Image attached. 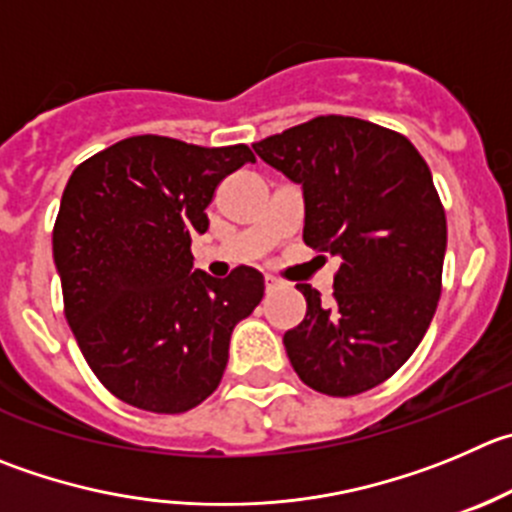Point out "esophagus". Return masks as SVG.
Instances as JSON below:
<instances>
[{"instance_id": "34e87169", "label": "esophagus", "mask_w": 512, "mask_h": 512, "mask_svg": "<svg viewBox=\"0 0 512 512\" xmlns=\"http://www.w3.org/2000/svg\"><path fill=\"white\" fill-rule=\"evenodd\" d=\"M264 284H266V291H276V289H281V286H284V281L281 279H276V276H271V274H266L264 276Z\"/></svg>"}]
</instances>
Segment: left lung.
<instances>
[{
	"instance_id": "obj_1",
	"label": "left lung",
	"mask_w": 512,
	"mask_h": 512,
	"mask_svg": "<svg viewBox=\"0 0 512 512\" xmlns=\"http://www.w3.org/2000/svg\"><path fill=\"white\" fill-rule=\"evenodd\" d=\"M304 193V243L342 259L332 301L296 289L306 316L284 334L294 372L329 397L392 377L425 337L442 291L447 221L405 135L321 115L253 145Z\"/></svg>"
}]
</instances>
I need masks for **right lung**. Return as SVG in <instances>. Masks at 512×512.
<instances>
[{"mask_svg":"<svg viewBox=\"0 0 512 512\" xmlns=\"http://www.w3.org/2000/svg\"><path fill=\"white\" fill-rule=\"evenodd\" d=\"M248 145L201 148L135 135L72 170L52 231L65 316L95 377L138 410L178 415L216 392L233 326L264 299V276L193 271L218 183Z\"/></svg>","mask_w":512,"mask_h":512,"instance_id":"1","label":"right lung"}]
</instances>
